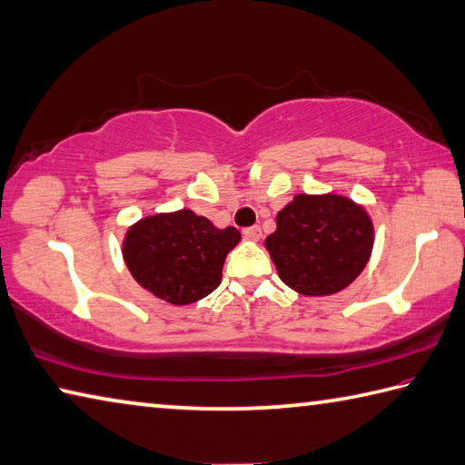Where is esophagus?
I'll return each instance as SVG.
<instances>
[{
	"label": "esophagus",
	"instance_id": "esophagus-1",
	"mask_svg": "<svg viewBox=\"0 0 465 465\" xmlns=\"http://www.w3.org/2000/svg\"><path fill=\"white\" fill-rule=\"evenodd\" d=\"M243 235H246V238L252 240V242H258L262 238V230L258 225H252V227H246V230H243Z\"/></svg>",
	"mask_w": 465,
	"mask_h": 465
}]
</instances>
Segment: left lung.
<instances>
[{
	"instance_id": "8db88e82",
	"label": "left lung",
	"mask_w": 465,
	"mask_h": 465,
	"mask_svg": "<svg viewBox=\"0 0 465 465\" xmlns=\"http://www.w3.org/2000/svg\"><path fill=\"white\" fill-rule=\"evenodd\" d=\"M281 281L305 297H329L350 286L374 248V223L364 205L323 193L294 195L264 240Z\"/></svg>"
}]
</instances>
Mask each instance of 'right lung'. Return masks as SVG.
<instances>
[{"instance_id": "obj_1", "label": "right lung", "mask_w": 465, "mask_h": 465, "mask_svg": "<svg viewBox=\"0 0 465 465\" xmlns=\"http://www.w3.org/2000/svg\"><path fill=\"white\" fill-rule=\"evenodd\" d=\"M240 240L235 227L219 230L207 217L179 209L132 223L122 240V256L142 289L184 307L217 289L225 258Z\"/></svg>"}]
</instances>
